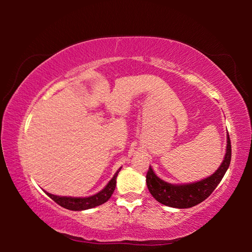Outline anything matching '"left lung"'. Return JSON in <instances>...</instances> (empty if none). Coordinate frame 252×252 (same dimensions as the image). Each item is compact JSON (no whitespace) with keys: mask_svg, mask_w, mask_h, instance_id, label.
<instances>
[{"mask_svg":"<svg viewBox=\"0 0 252 252\" xmlns=\"http://www.w3.org/2000/svg\"><path fill=\"white\" fill-rule=\"evenodd\" d=\"M230 161H231V142L229 134H227V149H225L223 161L218 170L210 177L187 185H172L161 180L153 172L152 168L149 167L147 173L148 189L152 197L164 206L179 209L194 207L204 201L213 192V190L222 180L224 173L227 172Z\"/></svg>","mask_w":252,"mask_h":252,"instance_id":"8db88e82","label":"left lung"}]
</instances>
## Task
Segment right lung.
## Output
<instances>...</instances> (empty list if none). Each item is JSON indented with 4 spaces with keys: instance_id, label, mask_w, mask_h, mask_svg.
Listing matches in <instances>:
<instances>
[{
    "instance_id": "1",
    "label": "right lung",
    "mask_w": 252,
    "mask_h": 252,
    "mask_svg": "<svg viewBox=\"0 0 252 252\" xmlns=\"http://www.w3.org/2000/svg\"><path fill=\"white\" fill-rule=\"evenodd\" d=\"M121 168L118 170L114 174L113 178L109 181L108 185L103 188L100 192H97L90 197L85 198H74V197H61V195H54L49 192H45L49 197L53 200V201L57 202L59 206H61L65 209H69V210L73 211H82V210H88V209H92L94 207L100 206V204L104 203L108 201L111 195H112L114 189H116L117 185V177L118 173L120 172Z\"/></svg>"
}]
</instances>
